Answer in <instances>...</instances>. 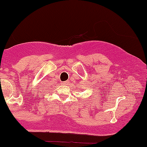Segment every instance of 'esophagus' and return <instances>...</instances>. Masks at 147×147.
Here are the masks:
<instances>
[{
	"label": "esophagus",
	"mask_w": 147,
	"mask_h": 147,
	"mask_svg": "<svg viewBox=\"0 0 147 147\" xmlns=\"http://www.w3.org/2000/svg\"><path fill=\"white\" fill-rule=\"evenodd\" d=\"M68 83H69L68 82H64V84H65V85H68Z\"/></svg>",
	"instance_id": "34e87169"
}]
</instances>
